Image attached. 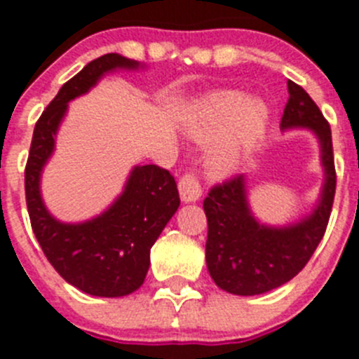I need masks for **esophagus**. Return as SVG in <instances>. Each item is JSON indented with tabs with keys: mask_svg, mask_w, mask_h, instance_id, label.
Returning a JSON list of instances; mask_svg holds the SVG:
<instances>
[{
	"mask_svg": "<svg viewBox=\"0 0 359 359\" xmlns=\"http://www.w3.org/2000/svg\"><path fill=\"white\" fill-rule=\"evenodd\" d=\"M177 189H180L182 201L185 203H194L201 198V183H199V177L194 170H187V172L180 177Z\"/></svg>",
	"mask_w": 359,
	"mask_h": 359,
	"instance_id": "1",
	"label": "esophagus"
}]
</instances>
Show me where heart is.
<instances>
[{
	"instance_id": "1",
	"label": "heart",
	"mask_w": 359,
	"mask_h": 359,
	"mask_svg": "<svg viewBox=\"0 0 359 359\" xmlns=\"http://www.w3.org/2000/svg\"><path fill=\"white\" fill-rule=\"evenodd\" d=\"M266 107L259 102H248L241 93H219L203 104L192 122V135L201 142L223 136L233 126V136L212 158L217 172H226L236 165L243 147L255 144L266 126Z\"/></svg>"
}]
</instances>
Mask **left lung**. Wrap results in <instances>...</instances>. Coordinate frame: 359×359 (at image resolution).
I'll return each instance as SVG.
<instances>
[{
	"mask_svg": "<svg viewBox=\"0 0 359 359\" xmlns=\"http://www.w3.org/2000/svg\"><path fill=\"white\" fill-rule=\"evenodd\" d=\"M287 91L280 128H309L318 136L325 169L322 199L300 223L269 228L250 212L243 174L215 183L203 201L208 221L207 266L215 284L228 293L252 297L290 282L309 262L331 217L336 192L331 126L302 86L287 81Z\"/></svg>",
	"mask_w": 359,
	"mask_h": 359,
	"instance_id": "obj_1",
	"label": "left lung"
}]
</instances>
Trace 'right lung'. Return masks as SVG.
Listing matches in <instances>:
<instances>
[{"label":"right lung","instance_id":"add662e5","mask_svg":"<svg viewBox=\"0 0 359 359\" xmlns=\"http://www.w3.org/2000/svg\"><path fill=\"white\" fill-rule=\"evenodd\" d=\"M115 68H138V62L106 53L62 86L37 120L25 167V194L37 243L57 273L93 297H123L144 284L152 244L180 207L174 176L158 165L135 167L123 194L109 210L86 223H59L44 207L41 170L52 154L68 102Z\"/></svg>","mask_w":359,"mask_h":359}]
</instances>
